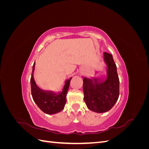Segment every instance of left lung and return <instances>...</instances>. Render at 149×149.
Wrapping results in <instances>:
<instances>
[{
	"label": "left lung",
	"instance_id": "left-lung-1",
	"mask_svg": "<svg viewBox=\"0 0 149 149\" xmlns=\"http://www.w3.org/2000/svg\"><path fill=\"white\" fill-rule=\"evenodd\" d=\"M102 61L104 73L83 79L84 101L89 110L97 113L111 109L119 96V79L112 55L104 52Z\"/></svg>",
	"mask_w": 149,
	"mask_h": 149
}]
</instances>
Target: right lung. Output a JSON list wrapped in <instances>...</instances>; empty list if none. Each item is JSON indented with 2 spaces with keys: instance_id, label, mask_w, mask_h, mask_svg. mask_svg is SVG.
<instances>
[{
  "instance_id": "1",
  "label": "right lung",
  "mask_w": 149,
  "mask_h": 149,
  "mask_svg": "<svg viewBox=\"0 0 149 149\" xmlns=\"http://www.w3.org/2000/svg\"><path fill=\"white\" fill-rule=\"evenodd\" d=\"M35 63L33 65L32 73L30 79L31 96L36 104L43 112L47 114H55L64 109L66 102V94L70 87L71 77L65 81L61 91H48L40 88L34 79Z\"/></svg>"
}]
</instances>
